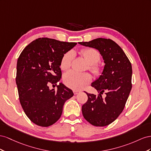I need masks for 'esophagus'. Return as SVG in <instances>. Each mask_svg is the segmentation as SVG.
I'll return each mask as SVG.
<instances>
[{"mask_svg":"<svg viewBox=\"0 0 151 151\" xmlns=\"http://www.w3.org/2000/svg\"><path fill=\"white\" fill-rule=\"evenodd\" d=\"M80 92H81V91H80V90H73V93H74V94L75 95H76V94H78V93H79Z\"/></svg>","mask_w":151,"mask_h":151,"instance_id":"1","label":"esophagus"}]
</instances>
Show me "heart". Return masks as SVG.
<instances>
[{"label":"heart","mask_w":151,"mask_h":151,"mask_svg":"<svg viewBox=\"0 0 151 151\" xmlns=\"http://www.w3.org/2000/svg\"><path fill=\"white\" fill-rule=\"evenodd\" d=\"M85 61L89 64L88 69L95 75H100L102 70L97 63L100 61L99 52L93 48H86L81 50ZM75 58L74 52H67L63 55L60 66L63 70H67L71 66L73 60ZM92 81V76L87 73H80L75 71H70L64 76V81L68 87L73 89L80 90L85 87Z\"/></svg>","instance_id":"1"}]
</instances>
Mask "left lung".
I'll return each mask as SVG.
<instances>
[{"instance_id": "obj_1", "label": "left lung", "mask_w": 151, "mask_h": 151, "mask_svg": "<svg viewBox=\"0 0 151 151\" xmlns=\"http://www.w3.org/2000/svg\"><path fill=\"white\" fill-rule=\"evenodd\" d=\"M79 44L97 49L105 63L102 75L91 84L99 94L85 92L88 100L81 108L83 116L93 126H107L122 113L131 91V63L121 47L111 39L98 38ZM104 92L106 97L102 98Z\"/></svg>"}]
</instances>
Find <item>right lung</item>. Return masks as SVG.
Wrapping results in <instances>:
<instances>
[{
	"label": "right lung",
	"instance_id": "right-lung-1",
	"mask_svg": "<svg viewBox=\"0 0 151 151\" xmlns=\"http://www.w3.org/2000/svg\"><path fill=\"white\" fill-rule=\"evenodd\" d=\"M77 44L39 38L28 44L17 62L16 81L19 99L26 115L40 127H49L61 117L65 102L73 96L71 89L62 83L61 59Z\"/></svg>",
	"mask_w": 151,
	"mask_h": 151
}]
</instances>
